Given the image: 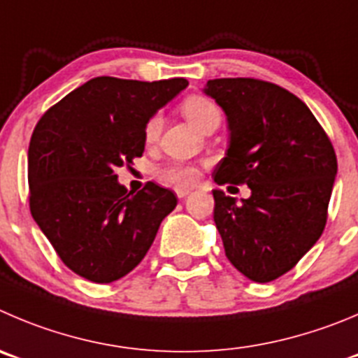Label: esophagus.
<instances>
[{
	"instance_id": "34e87169",
	"label": "esophagus",
	"mask_w": 358,
	"mask_h": 358,
	"mask_svg": "<svg viewBox=\"0 0 358 358\" xmlns=\"http://www.w3.org/2000/svg\"><path fill=\"white\" fill-rule=\"evenodd\" d=\"M189 194H190L189 189H176V196H178V199H185Z\"/></svg>"
}]
</instances>
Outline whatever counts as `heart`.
<instances>
[{"label":"heart","mask_w":358,"mask_h":358,"mask_svg":"<svg viewBox=\"0 0 358 358\" xmlns=\"http://www.w3.org/2000/svg\"><path fill=\"white\" fill-rule=\"evenodd\" d=\"M182 113L185 115V118L198 129H201L210 118L213 116H220L219 108L215 106V102H212L210 99L201 95H190L187 96L182 102ZM160 127H162V120L160 116H152V118L146 122L145 125V139L148 143L155 141L157 136L160 132ZM159 176L162 182L171 183L176 187H192L198 183L199 180V171L192 166H185V164H171V166H166L159 171Z\"/></svg>","instance_id":"heart-1"}]
</instances>
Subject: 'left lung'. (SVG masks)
Returning a JSON list of instances; mask_svg holds the SVG:
<instances>
[{
  "mask_svg": "<svg viewBox=\"0 0 358 358\" xmlns=\"http://www.w3.org/2000/svg\"><path fill=\"white\" fill-rule=\"evenodd\" d=\"M203 92L222 108L229 129L213 180L250 189L242 203L213 190V220L231 265L247 279L270 282L322 236L336 152L306 103L273 83L212 79Z\"/></svg>",
  "mask_w": 358,
  "mask_h": 358,
  "instance_id": "obj_1",
  "label": "left lung"
}]
</instances>
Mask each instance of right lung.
Returning a JSON list of instances; mask_svg holds the SVG:
<instances>
[{
	"mask_svg": "<svg viewBox=\"0 0 358 358\" xmlns=\"http://www.w3.org/2000/svg\"><path fill=\"white\" fill-rule=\"evenodd\" d=\"M164 81L90 79L36 123L28 150L29 210L72 272L113 282L141 263L176 206L173 190L148 182L138 194L116 168L145 152V125L187 88Z\"/></svg>",
	"mask_w": 358,
	"mask_h": 358,
	"instance_id": "1",
	"label": "right lung"
}]
</instances>
